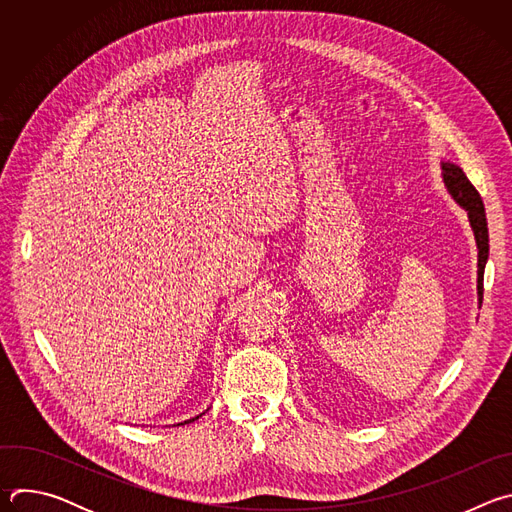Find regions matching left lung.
Masks as SVG:
<instances>
[{
  "mask_svg": "<svg viewBox=\"0 0 512 512\" xmlns=\"http://www.w3.org/2000/svg\"><path fill=\"white\" fill-rule=\"evenodd\" d=\"M442 174H444V182L450 190V194L454 196V200L468 212L470 225L476 237V245H478V296H480V304H482V285H484V267H486V259H488V223H486V212H484V204L482 198L478 194V190L472 186V182L468 180V176L464 174V170L456 164L450 162H442Z\"/></svg>",
  "mask_w": 512,
  "mask_h": 512,
  "instance_id": "1",
  "label": "left lung"
}]
</instances>
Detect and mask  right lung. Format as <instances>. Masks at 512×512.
<instances>
[{
  "mask_svg": "<svg viewBox=\"0 0 512 512\" xmlns=\"http://www.w3.org/2000/svg\"><path fill=\"white\" fill-rule=\"evenodd\" d=\"M194 419H198V417H194ZM194 419H188V421H184V423H190V421H194ZM184 423H180V425H184Z\"/></svg>",
  "mask_w": 512,
  "mask_h": 512,
  "instance_id": "obj_1",
  "label": "right lung"
}]
</instances>
